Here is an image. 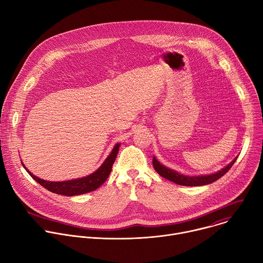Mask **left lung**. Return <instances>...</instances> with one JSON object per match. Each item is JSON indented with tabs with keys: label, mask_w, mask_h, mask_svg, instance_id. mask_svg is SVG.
<instances>
[{
	"label": "left lung",
	"mask_w": 263,
	"mask_h": 263,
	"mask_svg": "<svg viewBox=\"0 0 263 263\" xmlns=\"http://www.w3.org/2000/svg\"><path fill=\"white\" fill-rule=\"evenodd\" d=\"M236 161V158L230 163L228 164L226 167L220 170L219 172L215 173V174H211V175H206V176H198V177H190V176H184L181 175L171 168H167L165 166H163L159 161L156 160L155 157H153V166L155 168V171L163 178L179 184V185H183V186H202V185H207L210 184L214 181H216L217 179H219L220 177H222L224 174H226L234 164V162Z\"/></svg>",
	"instance_id": "8db88e82"
}]
</instances>
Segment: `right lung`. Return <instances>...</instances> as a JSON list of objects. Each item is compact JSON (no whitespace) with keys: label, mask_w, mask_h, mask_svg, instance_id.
I'll use <instances>...</instances> for the list:
<instances>
[{"label":"right lung","mask_w":263,"mask_h":263,"mask_svg":"<svg viewBox=\"0 0 263 263\" xmlns=\"http://www.w3.org/2000/svg\"><path fill=\"white\" fill-rule=\"evenodd\" d=\"M119 148H120V143H117L114 149H112V152L110 153V155L104 161V163L93 174L84 178L76 179V180H69V181H63V182L46 181L31 174L25 167L24 164L23 166L26 168V171L35 181L39 182L48 191L57 195H62V196H78V195H83V194L96 191L98 187H100L107 180L108 176L111 173L112 165H114L116 158L118 156Z\"/></svg>","instance_id":"obj_1"}]
</instances>
